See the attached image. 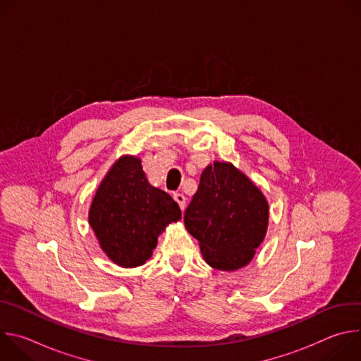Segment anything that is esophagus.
I'll return each mask as SVG.
<instances>
[{
    "label": "esophagus",
    "instance_id": "1",
    "mask_svg": "<svg viewBox=\"0 0 361 361\" xmlns=\"http://www.w3.org/2000/svg\"><path fill=\"white\" fill-rule=\"evenodd\" d=\"M173 197H174V200L178 202L180 209L184 210V209H185V195H184L183 192H174Z\"/></svg>",
    "mask_w": 361,
    "mask_h": 361
}]
</instances>
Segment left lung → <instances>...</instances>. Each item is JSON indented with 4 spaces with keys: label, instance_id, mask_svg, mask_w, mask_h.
<instances>
[{
    "label": "left lung",
    "instance_id": "1",
    "mask_svg": "<svg viewBox=\"0 0 361 361\" xmlns=\"http://www.w3.org/2000/svg\"><path fill=\"white\" fill-rule=\"evenodd\" d=\"M184 223L207 264L231 271L248 264L264 240L269 204L233 164L216 161L202 171Z\"/></svg>",
    "mask_w": 361,
    "mask_h": 361
}]
</instances>
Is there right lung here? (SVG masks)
Masks as SVG:
<instances>
[{
  "label": "right lung",
  "instance_id": "1",
  "mask_svg": "<svg viewBox=\"0 0 361 361\" xmlns=\"http://www.w3.org/2000/svg\"><path fill=\"white\" fill-rule=\"evenodd\" d=\"M181 219L178 204L152 187L137 157H121L99 184L88 221L101 248L121 267L144 264L164 227Z\"/></svg>",
  "mask_w": 361,
  "mask_h": 361
}]
</instances>
